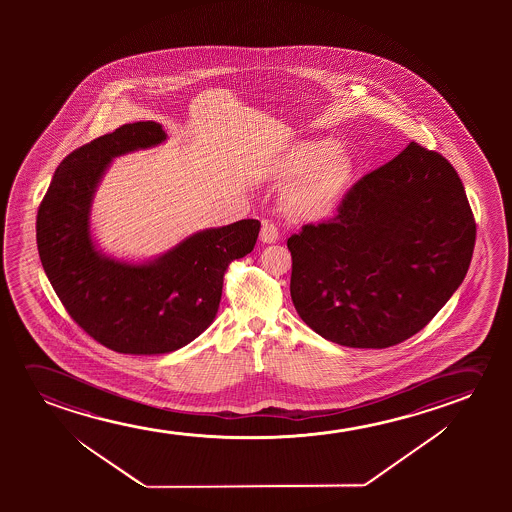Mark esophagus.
Returning <instances> with one entry per match:
<instances>
[{
    "instance_id": "obj_1",
    "label": "esophagus",
    "mask_w": 512,
    "mask_h": 512,
    "mask_svg": "<svg viewBox=\"0 0 512 512\" xmlns=\"http://www.w3.org/2000/svg\"><path fill=\"white\" fill-rule=\"evenodd\" d=\"M278 238H280L278 227H276L273 222L264 220V222H262V229H260V241H262V243H276Z\"/></svg>"
}]
</instances>
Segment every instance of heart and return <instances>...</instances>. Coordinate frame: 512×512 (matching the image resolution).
I'll use <instances>...</instances> for the list:
<instances>
[{"label": "heart", "mask_w": 512, "mask_h": 512, "mask_svg": "<svg viewBox=\"0 0 512 512\" xmlns=\"http://www.w3.org/2000/svg\"><path fill=\"white\" fill-rule=\"evenodd\" d=\"M278 173L295 180L285 194V206L294 217L318 222L330 217L350 190L355 166L336 140L297 143L281 161Z\"/></svg>", "instance_id": "heart-1"}]
</instances>
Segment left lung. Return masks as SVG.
<instances>
[{"label":"left lung","instance_id":"obj_1","mask_svg":"<svg viewBox=\"0 0 512 512\" xmlns=\"http://www.w3.org/2000/svg\"><path fill=\"white\" fill-rule=\"evenodd\" d=\"M474 243L460 176L411 141L346 192L336 217L288 238L290 295L304 323L332 343L390 348L455 294Z\"/></svg>","mask_w":512,"mask_h":512}]
</instances>
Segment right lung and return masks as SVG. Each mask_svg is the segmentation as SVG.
Segmentation results:
<instances>
[{"mask_svg": "<svg viewBox=\"0 0 512 512\" xmlns=\"http://www.w3.org/2000/svg\"><path fill=\"white\" fill-rule=\"evenodd\" d=\"M166 140L157 122L124 124L73 150L36 217V245L50 285L78 327L106 348L161 355L194 341L217 315L224 274L259 238V220L196 232L159 259L127 264L96 250L92 197L117 155Z\"/></svg>", "mask_w": 512, "mask_h": 512, "instance_id": "add662e5", "label": "right lung"}]
</instances>
